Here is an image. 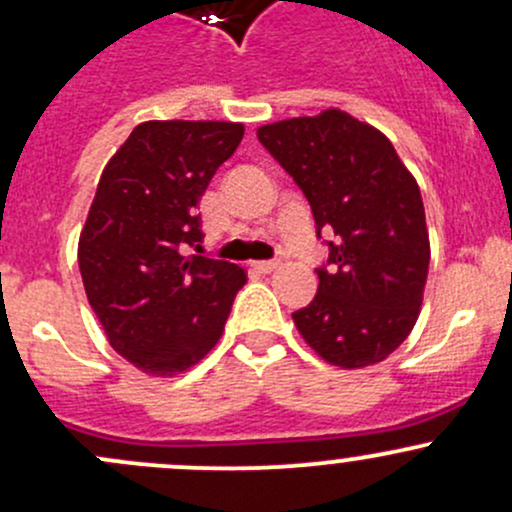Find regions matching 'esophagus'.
Here are the masks:
<instances>
[{"label":"esophagus","instance_id":"34e87169","mask_svg":"<svg viewBox=\"0 0 512 512\" xmlns=\"http://www.w3.org/2000/svg\"><path fill=\"white\" fill-rule=\"evenodd\" d=\"M252 267H255L260 274H272V272H277V269H279V262H277V260L255 262V265H252Z\"/></svg>","mask_w":512,"mask_h":512}]
</instances>
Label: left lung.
<instances>
[{
  "label": "left lung",
  "mask_w": 512,
  "mask_h": 512,
  "mask_svg": "<svg viewBox=\"0 0 512 512\" xmlns=\"http://www.w3.org/2000/svg\"><path fill=\"white\" fill-rule=\"evenodd\" d=\"M257 138L299 184L318 238L335 235L316 299L291 313L301 338L335 367L381 362L411 335L428 282L418 182L384 133L340 109L267 123Z\"/></svg>",
  "instance_id": "left-lung-1"
}]
</instances>
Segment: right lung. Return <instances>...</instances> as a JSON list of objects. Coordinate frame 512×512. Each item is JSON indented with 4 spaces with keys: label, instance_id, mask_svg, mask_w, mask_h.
Returning a JSON list of instances; mask_svg holds the SVG:
<instances>
[{
    "label": "right lung",
    "instance_id": "add662e5",
    "mask_svg": "<svg viewBox=\"0 0 512 512\" xmlns=\"http://www.w3.org/2000/svg\"><path fill=\"white\" fill-rule=\"evenodd\" d=\"M243 133L230 121H145L101 172L77 262L109 345L140 372L174 376L209 355L247 282L243 267L184 255L204 238L196 204Z\"/></svg>",
    "mask_w": 512,
    "mask_h": 512
}]
</instances>
